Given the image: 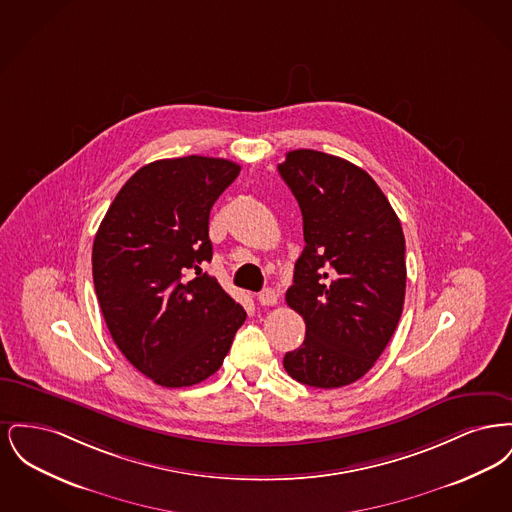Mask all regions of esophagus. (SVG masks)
Wrapping results in <instances>:
<instances>
[{"label":"esophagus","instance_id":"34e87169","mask_svg":"<svg viewBox=\"0 0 512 512\" xmlns=\"http://www.w3.org/2000/svg\"><path fill=\"white\" fill-rule=\"evenodd\" d=\"M257 301L261 303V305H276L278 303V292L276 290H272V288H265L263 292H259L257 295Z\"/></svg>","mask_w":512,"mask_h":512}]
</instances>
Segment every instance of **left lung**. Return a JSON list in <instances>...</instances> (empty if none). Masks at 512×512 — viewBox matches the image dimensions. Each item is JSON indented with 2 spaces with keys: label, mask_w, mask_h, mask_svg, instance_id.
Wrapping results in <instances>:
<instances>
[{
  "label": "left lung",
  "mask_w": 512,
  "mask_h": 512,
  "mask_svg": "<svg viewBox=\"0 0 512 512\" xmlns=\"http://www.w3.org/2000/svg\"><path fill=\"white\" fill-rule=\"evenodd\" d=\"M278 172L299 203L305 238L286 303L307 330L284 368L305 386L343 388L374 366L403 313V228L370 174L341 157L295 149Z\"/></svg>",
  "instance_id": "8db88e82"
}]
</instances>
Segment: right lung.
I'll return each instance as SVG.
<instances>
[{
  "label": "right lung",
  "instance_id": "right-lung-1",
  "mask_svg": "<svg viewBox=\"0 0 512 512\" xmlns=\"http://www.w3.org/2000/svg\"><path fill=\"white\" fill-rule=\"evenodd\" d=\"M240 165L217 157L153 161L99 224L92 272L99 307L122 355L163 388L219 370L245 311L201 270L213 257L209 213Z\"/></svg>",
  "mask_w": 512,
  "mask_h": 512
}]
</instances>
